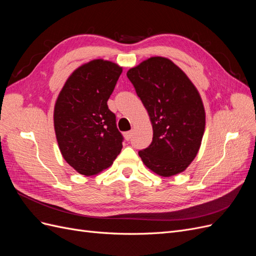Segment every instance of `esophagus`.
Masks as SVG:
<instances>
[{
    "label": "esophagus",
    "instance_id": "esophagus-1",
    "mask_svg": "<svg viewBox=\"0 0 256 256\" xmlns=\"http://www.w3.org/2000/svg\"><path fill=\"white\" fill-rule=\"evenodd\" d=\"M124 136H125V138H126V140L127 141H129L130 140V138H131V136H132V131H127V132H125V134H124Z\"/></svg>",
    "mask_w": 256,
    "mask_h": 256
}]
</instances>
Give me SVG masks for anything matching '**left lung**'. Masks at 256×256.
<instances>
[{
    "label": "left lung",
    "mask_w": 256,
    "mask_h": 256,
    "mask_svg": "<svg viewBox=\"0 0 256 256\" xmlns=\"http://www.w3.org/2000/svg\"><path fill=\"white\" fill-rule=\"evenodd\" d=\"M148 113L152 142L138 152L143 164L162 177L184 172L200 150L206 115L198 88L171 60L152 56L127 72Z\"/></svg>",
    "instance_id": "obj_1"
}]
</instances>
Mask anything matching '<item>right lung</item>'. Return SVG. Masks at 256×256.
I'll return each instance as SVG.
<instances>
[{
  "label": "right lung",
  "mask_w": 256,
  "mask_h": 256,
  "mask_svg": "<svg viewBox=\"0 0 256 256\" xmlns=\"http://www.w3.org/2000/svg\"><path fill=\"white\" fill-rule=\"evenodd\" d=\"M122 67L92 60L68 76L54 104L53 122L62 156L76 172L97 175L122 148L115 114L108 108Z\"/></svg>",
  "instance_id": "right-lung-1"
}]
</instances>
